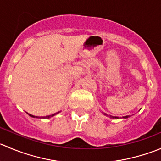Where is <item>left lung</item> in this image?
Masks as SVG:
<instances>
[{"label":"left lung","instance_id":"1","mask_svg":"<svg viewBox=\"0 0 161 161\" xmlns=\"http://www.w3.org/2000/svg\"><path fill=\"white\" fill-rule=\"evenodd\" d=\"M103 114H104V115H107L108 116V114L104 113V112H103ZM109 117H110L111 119H122L117 116H112V115H109ZM129 117H130V115H126V116H123V119H127V118H129Z\"/></svg>","mask_w":161,"mask_h":161}]
</instances>
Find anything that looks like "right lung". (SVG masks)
Returning a JSON list of instances; mask_svg holds the SVG:
<instances>
[{"mask_svg":"<svg viewBox=\"0 0 161 161\" xmlns=\"http://www.w3.org/2000/svg\"><path fill=\"white\" fill-rule=\"evenodd\" d=\"M59 112H60H60H56V113H54V114H52V115H47V116H43V117H38V116H34V115H31V114H29V113H27L28 115H30V116H31V117H33V118H40V119H49V118H51V117H53V116H54V115H57V114H58Z\"/></svg>","mask_w":161,"mask_h":161,"instance_id":"1","label":"right lung"}]
</instances>
